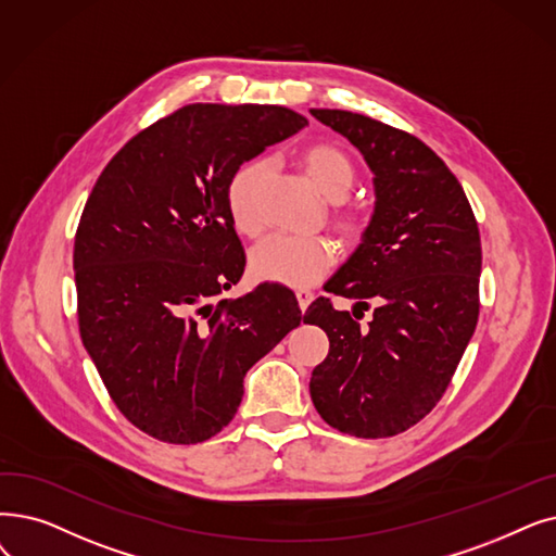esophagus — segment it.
Masks as SVG:
<instances>
[{
  "instance_id": "1",
  "label": "esophagus",
  "mask_w": 556,
  "mask_h": 556,
  "mask_svg": "<svg viewBox=\"0 0 556 556\" xmlns=\"http://www.w3.org/2000/svg\"><path fill=\"white\" fill-rule=\"evenodd\" d=\"M295 298H298L300 311L304 313V311H306V306H308V304H311V300H313V293H311V291H295Z\"/></svg>"
}]
</instances>
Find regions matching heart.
Here are the masks:
<instances>
[{
  "mask_svg": "<svg viewBox=\"0 0 556 556\" xmlns=\"http://www.w3.org/2000/svg\"><path fill=\"white\" fill-rule=\"evenodd\" d=\"M304 177L329 200L343 198L356 179L352 159L327 142H316L295 156ZM265 184V165L248 161L238 167L227 184V213L233 229L248 238L261 233L265 218L261 208V190ZM331 225L345 243L364 240L370 215L354 202H336L331 206ZM336 261V248L327 236H273L252 250L250 270L254 279L283 283L293 288L313 286L323 279Z\"/></svg>",
  "mask_w": 556,
  "mask_h": 556,
  "instance_id": "obj_1",
  "label": "heart"
}]
</instances>
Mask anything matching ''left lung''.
<instances>
[{"instance_id":"obj_1","label":"left lung","mask_w":556,"mask_h":556,"mask_svg":"<svg viewBox=\"0 0 556 556\" xmlns=\"http://www.w3.org/2000/svg\"><path fill=\"white\" fill-rule=\"evenodd\" d=\"M311 113L364 154L377 202L364 243L327 283V293L358 302L354 316L329 298L304 313L329 336L308 391L329 427L389 439L439 404L475 333L479 227L462 184L420 138L361 113ZM370 305L374 320L361 328Z\"/></svg>"}]
</instances>
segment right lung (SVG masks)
<instances>
[{
    "label": "right lung",
    "instance_id": "right-lung-1",
    "mask_svg": "<svg viewBox=\"0 0 556 556\" xmlns=\"http://www.w3.org/2000/svg\"><path fill=\"white\" fill-rule=\"evenodd\" d=\"M304 125L286 106L188 104L136 134L92 186L72 256L79 333L119 414L156 441L215 437L248 370L300 325L279 283L220 295L245 270L227 184Z\"/></svg>",
    "mask_w": 556,
    "mask_h": 556
}]
</instances>
